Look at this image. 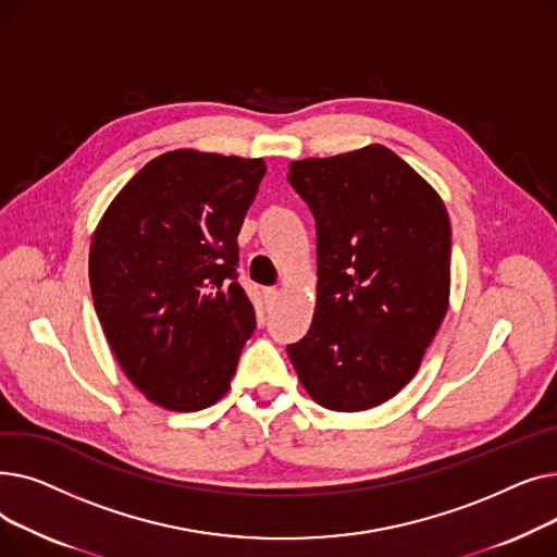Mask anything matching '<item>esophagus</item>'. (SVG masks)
Returning a JSON list of instances; mask_svg holds the SVG:
<instances>
[{
	"label": "esophagus",
	"mask_w": 557,
	"mask_h": 557,
	"mask_svg": "<svg viewBox=\"0 0 557 557\" xmlns=\"http://www.w3.org/2000/svg\"><path fill=\"white\" fill-rule=\"evenodd\" d=\"M261 294H263V298H267L269 302H273V300H277V296H280V290H277L275 286H267V288H263V290H261Z\"/></svg>",
	"instance_id": "1"
}]
</instances>
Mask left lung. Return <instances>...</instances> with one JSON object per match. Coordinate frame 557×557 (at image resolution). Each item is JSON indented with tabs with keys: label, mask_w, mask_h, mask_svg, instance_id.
<instances>
[{
	"label": "left lung",
	"mask_w": 557,
	"mask_h": 557,
	"mask_svg": "<svg viewBox=\"0 0 557 557\" xmlns=\"http://www.w3.org/2000/svg\"><path fill=\"white\" fill-rule=\"evenodd\" d=\"M315 219L318 298L288 357L332 411H366L420 368L449 305L451 225L433 187L386 146L290 162Z\"/></svg>",
	"instance_id": "8db88e82"
}]
</instances>
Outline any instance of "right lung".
<instances>
[{
	"label": "right lung",
	"instance_id": "right-lung-1",
	"mask_svg": "<svg viewBox=\"0 0 557 557\" xmlns=\"http://www.w3.org/2000/svg\"><path fill=\"white\" fill-rule=\"evenodd\" d=\"M263 160L171 151L146 164L106 210L90 286L112 352L169 411L219 401L255 332L239 284V230Z\"/></svg>",
	"mask_w": 557,
	"mask_h": 557
}]
</instances>
